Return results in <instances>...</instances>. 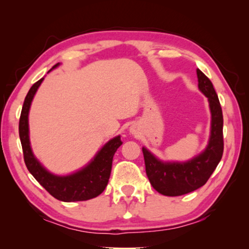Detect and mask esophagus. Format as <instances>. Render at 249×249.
Returning a JSON list of instances; mask_svg holds the SVG:
<instances>
[{
	"label": "esophagus",
	"mask_w": 249,
	"mask_h": 249,
	"mask_svg": "<svg viewBox=\"0 0 249 249\" xmlns=\"http://www.w3.org/2000/svg\"><path fill=\"white\" fill-rule=\"evenodd\" d=\"M130 132H132V133H133V130H130Z\"/></svg>",
	"instance_id": "obj_1"
}]
</instances>
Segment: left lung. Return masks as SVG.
<instances>
[{
	"label": "left lung",
	"mask_w": 249,
	"mask_h": 249,
	"mask_svg": "<svg viewBox=\"0 0 249 249\" xmlns=\"http://www.w3.org/2000/svg\"><path fill=\"white\" fill-rule=\"evenodd\" d=\"M197 87L209 101L211 127L208 145L191 159L185 161L161 160L142 147L146 174L156 191L167 196L187 195L206 183L221 161L223 148V114L220 101L212 82L196 69Z\"/></svg>",
	"instance_id": "obj_1"
}]
</instances>
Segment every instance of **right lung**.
Listing matches in <instances>:
<instances>
[{"label":"right lung","mask_w":249,"mask_h":249,"mask_svg":"<svg viewBox=\"0 0 249 249\" xmlns=\"http://www.w3.org/2000/svg\"><path fill=\"white\" fill-rule=\"evenodd\" d=\"M60 64L54 65L50 71L58 68ZM44 78L38 80L29 89L25 98L19 119V138L23 147L24 160L28 171L53 197L64 202H77L93 199L100 196L107 185L112 170L113 156L122 145L121 136L113 137L96 151L94 157L80 169L67 175H56L49 171L32 149L29 140L28 115L31 105L37 90Z\"/></svg>","instance_id":"right-lung-1"}]
</instances>
